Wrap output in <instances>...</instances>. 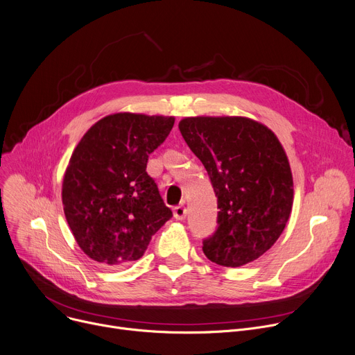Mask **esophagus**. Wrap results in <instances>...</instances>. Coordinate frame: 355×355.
I'll return each mask as SVG.
<instances>
[{
    "label": "esophagus",
    "instance_id": "esophagus-1",
    "mask_svg": "<svg viewBox=\"0 0 355 355\" xmlns=\"http://www.w3.org/2000/svg\"><path fill=\"white\" fill-rule=\"evenodd\" d=\"M173 216L176 220H184L186 219V207L184 206H176L173 209Z\"/></svg>",
    "mask_w": 355,
    "mask_h": 355
}]
</instances>
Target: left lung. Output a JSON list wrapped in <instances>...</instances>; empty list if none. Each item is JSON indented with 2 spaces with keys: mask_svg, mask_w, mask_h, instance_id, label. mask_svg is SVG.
<instances>
[{
  "mask_svg": "<svg viewBox=\"0 0 355 355\" xmlns=\"http://www.w3.org/2000/svg\"><path fill=\"white\" fill-rule=\"evenodd\" d=\"M179 129L206 168L220 209L205 256L225 267L254 261L277 241L293 207V175L280 141L244 116L184 118Z\"/></svg>",
  "mask_w": 355,
  "mask_h": 355,
  "instance_id": "8db88e82",
  "label": "left lung"
}]
</instances>
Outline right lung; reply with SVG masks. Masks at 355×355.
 I'll list each match as a JSON object with an SVG mask.
<instances>
[{
	"mask_svg": "<svg viewBox=\"0 0 355 355\" xmlns=\"http://www.w3.org/2000/svg\"><path fill=\"white\" fill-rule=\"evenodd\" d=\"M173 116L119 112L92 125L72 152L62 205L78 246L92 260L119 267L139 260L172 210L146 172Z\"/></svg>",
	"mask_w": 355,
	"mask_h": 355,
	"instance_id": "right-lung-1",
	"label": "right lung"
}]
</instances>
